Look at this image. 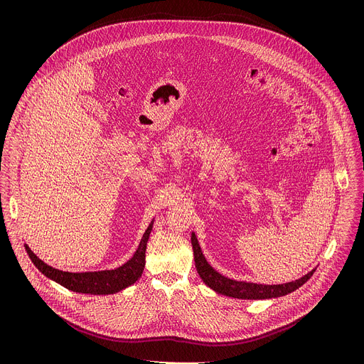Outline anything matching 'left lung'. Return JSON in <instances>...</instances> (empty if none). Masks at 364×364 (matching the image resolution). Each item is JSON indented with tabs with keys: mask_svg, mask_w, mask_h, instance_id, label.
Here are the masks:
<instances>
[{
	"mask_svg": "<svg viewBox=\"0 0 364 364\" xmlns=\"http://www.w3.org/2000/svg\"><path fill=\"white\" fill-rule=\"evenodd\" d=\"M191 242L193 250V259L195 266L203 282L210 287L217 294H225L235 299H248V300H260V299H273L285 294H291L296 289H299L303 284H306L311 278L315 269L306 276L299 279H294L292 282L287 284H278V285H266V284H254V282H245V281H236L225 277L215 272L205 258L200 245L195 233L191 235Z\"/></svg>",
	"mask_w": 364,
	"mask_h": 364,
	"instance_id": "left-lung-1",
	"label": "left lung"
}]
</instances>
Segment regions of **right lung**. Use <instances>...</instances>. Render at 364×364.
Segmentation results:
<instances>
[{
  "label": "right lung",
  "instance_id": "1",
  "mask_svg": "<svg viewBox=\"0 0 364 364\" xmlns=\"http://www.w3.org/2000/svg\"><path fill=\"white\" fill-rule=\"evenodd\" d=\"M151 229H153V221L146 229L134 257L114 270L87 272V273L63 272V270L54 269L52 266L46 264L43 260L39 259L27 244H24V247L30 259L33 260V263L36 266V269L46 277L63 285L64 288L77 294H117L122 289H125L127 287L135 284L138 278L141 276L144 270V263H146V247H147Z\"/></svg>",
  "mask_w": 364,
  "mask_h": 364
}]
</instances>
